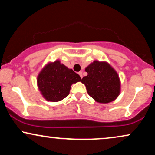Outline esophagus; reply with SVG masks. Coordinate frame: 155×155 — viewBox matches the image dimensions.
<instances>
[{
	"instance_id": "obj_1",
	"label": "esophagus",
	"mask_w": 155,
	"mask_h": 155,
	"mask_svg": "<svg viewBox=\"0 0 155 155\" xmlns=\"http://www.w3.org/2000/svg\"><path fill=\"white\" fill-rule=\"evenodd\" d=\"M78 74H79L80 77H81V79H82V77H83V74H82V71H79V73H78Z\"/></svg>"
}]
</instances>
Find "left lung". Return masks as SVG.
<instances>
[{"label": "left lung", "mask_w": 155, "mask_h": 155, "mask_svg": "<svg viewBox=\"0 0 155 155\" xmlns=\"http://www.w3.org/2000/svg\"><path fill=\"white\" fill-rule=\"evenodd\" d=\"M88 75L81 82L88 95L95 101L107 104L114 101L120 94V79L117 72L106 62L94 61L86 68Z\"/></svg>", "instance_id": "1"}]
</instances>
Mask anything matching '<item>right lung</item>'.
I'll return each mask as SVG.
<instances>
[{
    "instance_id": "1",
    "label": "right lung",
    "mask_w": 155,
    "mask_h": 155,
    "mask_svg": "<svg viewBox=\"0 0 155 155\" xmlns=\"http://www.w3.org/2000/svg\"><path fill=\"white\" fill-rule=\"evenodd\" d=\"M81 81V77L72 69H68L60 61L49 64L38 77L39 89L49 101L57 102L69 94L72 84Z\"/></svg>"
}]
</instances>
